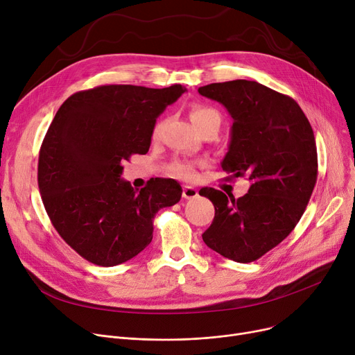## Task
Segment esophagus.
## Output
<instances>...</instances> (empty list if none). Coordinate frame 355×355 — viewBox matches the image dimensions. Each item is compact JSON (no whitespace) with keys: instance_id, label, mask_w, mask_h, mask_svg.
I'll use <instances>...</instances> for the list:
<instances>
[{"instance_id":"34e87169","label":"esophagus","mask_w":355,"mask_h":355,"mask_svg":"<svg viewBox=\"0 0 355 355\" xmlns=\"http://www.w3.org/2000/svg\"><path fill=\"white\" fill-rule=\"evenodd\" d=\"M198 196V190L194 189V187H190V185H184L182 187V197L187 198V200H191V198H196Z\"/></svg>"}]
</instances>
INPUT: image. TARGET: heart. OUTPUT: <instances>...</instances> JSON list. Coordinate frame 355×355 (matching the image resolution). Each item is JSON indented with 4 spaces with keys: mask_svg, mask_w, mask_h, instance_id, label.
Masks as SVG:
<instances>
[{
    "mask_svg": "<svg viewBox=\"0 0 355 355\" xmlns=\"http://www.w3.org/2000/svg\"><path fill=\"white\" fill-rule=\"evenodd\" d=\"M190 119L193 121V123L196 125V128L198 130L202 126H206L209 123H217L220 126V115H218V112L214 110L213 107L198 105V103L191 105V107H190ZM162 126H164V121L162 119L155 122V125L153 128V139H158L159 138ZM170 173L174 177L182 178V180H193L197 175L194 165L190 164V162H185V161H175V162H173V165L170 166Z\"/></svg>",
    "mask_w": 355,
    "mask_h": 355,
    "instance_id": "obj_1",
    "label": "heart"
}]
</instances>
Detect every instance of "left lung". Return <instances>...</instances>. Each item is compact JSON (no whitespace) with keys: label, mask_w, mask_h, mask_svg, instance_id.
<instances>
[{"label":"left lung","mask_w":355,"mask_h":355,"mask_svg":"<svg viewBox=\"0 0 355 355\" xmlns=\"http://www.w3.org/2000/svg\"><path fill=\"white\" fill-rule=\"evenodd\" d=\"M198 93L225 105L233 118L221 168L252 182L239 198L200 190L216 210L202 240L234 262H254L289 236L306 209L318 177L313 130L292 98L257 82L211 83Z\"/></svg>","instance_id":"8db88e82"}]
</instances>
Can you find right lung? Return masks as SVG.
<instances>
[{
  "mask_svg": "<svg viewBox=\"0 0 355 355\" xmlns=\"http://www.w3.org/2000/svg\"><path fill=\"white\" fill-rule=\"evenodd\" d=\"M185 87L103 85L76 92L55 114L39 154L44 209L66 243L87 262L116 266L153 240L154 217L181 198L171 178L134 190L125 161L148 153L153 128Z\"/></svg>",
  "mask_w": 355,
  "mask_h": 355,
  "instance_id": "obj_1",
  "label": "right lung"
}]
</instances>
